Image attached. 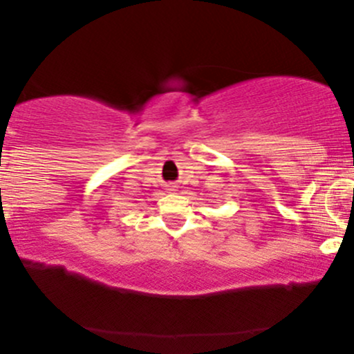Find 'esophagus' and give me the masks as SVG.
<instances>
[{"label":"esophagus","mask_w":354,"mask_h":354,"mask_svg":"<svg viewBox=\"0 0 354 354\" xmlns=\"http://www.w3.org/2000/svg\"><path fill=\"white\" fill-rule=\"evenodd\" d=\"M166 191H176V185H166Z\"/></svg>","instance_id":"esophagus-1"}]
</instances>
